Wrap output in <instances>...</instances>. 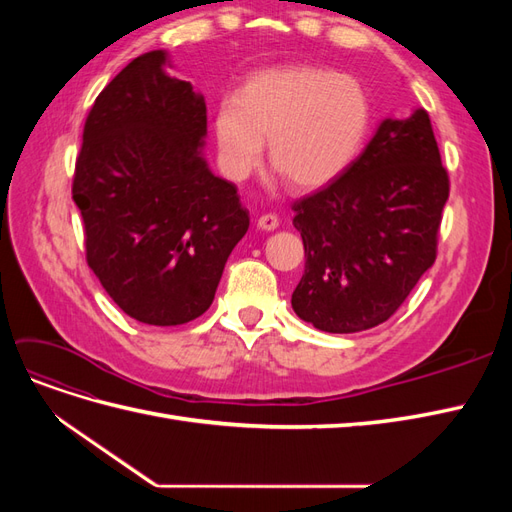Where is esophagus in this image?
<instances>
[{"label":"esophagus","mask_w":512,"mask_h":512,"mask_svg":"<svg viewBox=\"0 0 512 512\" xmlns=\"http://www.w3.org/2000/svg\"><path fill=\"white\" fill-rule=\"evenodd\" d=\"M277 226H280V220H277L275 213H265V215H260V218H258V228L260 230H275Z\"/></svg>","instance_id":"1"}]
</instances>
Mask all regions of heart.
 Listing matches in <instances>:
<instances>
[{"label": "heart", "mask_w": 512, "mask_h": 512, "mask_svg": "<svg viewBox=\"0 0 512 512\" xmlns=\"http://www.w3.org/2000/svg\"><path fill=\"white\" fill-rule=\"evenodd\" d=\"M371 104L359 81L316 66L252 74L237 96L215 106L213 134L226 175L245 179L269 160L294 190L333 183L361 151Z\"/></svg>", "instance_id": "1"}]
</instances>
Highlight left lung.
Listing matches in <instances>:
<instances>
[{"label":"left lung","mask_w":512,"mask_h":512,"mask_svg":"<svg viewBox=\"0 0 512 512\" xmlns=\"http://www.w3.org/2000/svg\"><path fill=\"white\" fill-rule=\"evenodd\" d=\"M446 200L427 111L384 119L342 175L292 205L305 247L294 314L327 333L389 320L436 260Z\"/></svg>","instance_id":"obj_1"}]
</instances>
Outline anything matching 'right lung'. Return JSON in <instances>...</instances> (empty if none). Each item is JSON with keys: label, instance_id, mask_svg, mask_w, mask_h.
<instances>
[{"label": "right lung", "instance_id": "right-lung-1", "mask_svg": "<svg viewBox=\"0 0 512 512\" xmlns=\"http://www.w3.org/2000/svg\"><path fill=\"white\" fill-rule=\"evenodd\" d=\"M164 66L166 51L145 53L100 91L72 198L108 297L138 322L175 327L213 303L250 213L203 156L205 98Z\"/></svg>", "mask_w": 512, "mask_h": 512}]
</instances>
